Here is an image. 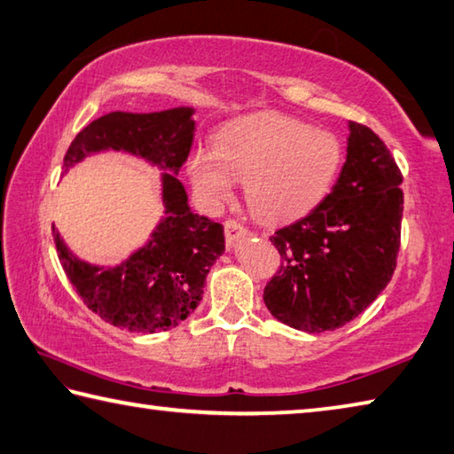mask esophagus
<instances>
[{"label":"esophagus","instance_id":"obj_1","mask_svg":"<svg viewBox=\"0 0 454 454\" xmlns=\"http://www.w3.org/2000/svg\"><path fill=\"white\" fill-rule=\"evenodd\" d=\"M224 234H226V246L228 248H234V246L242 240V238L248 236L246 228L236 220H226L224 222Z\"/></svg>","mask_w":454,"mask_h":454}]
</instances>
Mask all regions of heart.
Masks as SVG:
<instances>
[{
	"instance_id": "1",
	"label": "heart",
	"mask_w": 454,
	"mask_h": 454,
	"mask_svg": "<svg viewBox=\"0 0 454 454\" xmlns=\"http://www.w3.org/2000/svg\"><path fill=\"white\" fill-rule=\"evenodd\" d=\"M343 167L341 141L329 130L279 113H252L218 130L214 151L199 148L188 176L206 204L220 206L246 180V200L260 218L308 216L333 191Z\"/></svg>"
}]
</instances>
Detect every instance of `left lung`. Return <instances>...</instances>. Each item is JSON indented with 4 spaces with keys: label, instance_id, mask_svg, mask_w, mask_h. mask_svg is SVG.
<instances>
[{
    "label": "left lung",
    "instance_id": "obj_1",
    "mask_svg": "<svg viewBox=\"0 0 454 454\" xmlns=\"http://www.w3.org/2000/svg\"><path fill=\"white\" fill-rule=\"evenodd\" d=\"M348 154L327 199L270 238L282 266L263 290L278 321L333 332L381 294L397 266L401 170L373 130L349 121Z\"/></svg>",
    "mask_w": 454,
    "mask_h": 454
}]
</instances>
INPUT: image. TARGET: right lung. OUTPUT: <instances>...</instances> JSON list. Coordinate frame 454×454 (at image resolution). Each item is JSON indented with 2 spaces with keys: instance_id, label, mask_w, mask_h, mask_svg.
<instances>
[{
  "instance_id": "right-lung-1",
  "label": "right lung",
  "mask_w": 454,
  "mask_h": 454,
  "mask_svg": "<svg viewBox=\"0 0 454 454\" xmlns=\"http://www.w3.org/2000/svg\"><path fill=\"white\" fill-rule=\"evenodd\" d=\"M192 106L159 113L103 114L71 143L63 175L87 156L121 151L160 168L164 212L148 240L117 266L77 258L53 226L61 266L85 306L114 327L133 333L167 332L191 316L222 254L224 228L191 210L178 172L194 141Z\"/></svg>"
}]
</instances>
